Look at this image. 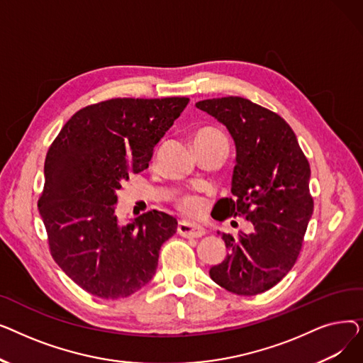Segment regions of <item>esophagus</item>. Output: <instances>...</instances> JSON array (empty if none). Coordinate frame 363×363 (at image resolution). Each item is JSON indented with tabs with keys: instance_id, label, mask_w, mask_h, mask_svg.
<instances>
[{
	"instance_id": "obj_1",
	"label": "esophagus",
	"mask_w": 363,
	"mask_h": 363,
	"mask_svg": "<svg viewBox=\"0 0 363 363\" xmlns=\"http://www.w3.org/2000/svg\"><path fill=\"white\" fill-rule=\"evenodd\" d=\"M178 234L185 237V238H201L206 234V231L203 230V228L191 225L188 222H179Z\"/></svg>"
}]
</instances>
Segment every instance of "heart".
<instances>
[{
  "label": "heart",
  "mask_w": 363,
  "mask_h": 363,
  "mask_svg": "<svg viewBox=\"0 0 363 363\" xmlns=\"http://www.w3.org/2000/svg\"><path fill=\"white\" fill-rule=\"evenodd\" d=\"M216 138H225L222 133L216 129H212V128H204V129H200L199 132H196L194 135V143H199V141H206V140H216ZM178 207L179 211L188 216V218H196L199 216L201 212H203V201L199 199V197H193V196H186V197H182L179 201H178Z\"/></svg>",
  "instance_id": "obj_1"
}]
</instances>
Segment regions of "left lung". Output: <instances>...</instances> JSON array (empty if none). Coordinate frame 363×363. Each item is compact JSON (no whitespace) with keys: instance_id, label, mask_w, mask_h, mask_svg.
<instances>
[{"instance_id":"obj_1","label":"left lung","mask_w":363,"mask_h":363,"mask_svg":"<svg viewBox=\"0 0 363 363\" xmlns=\"http://www.w3.org/2000/svg\"><path fill=\"white\" fill-rule=\"evenodd\" d=\"M196 107L226 126L235 144L233 199L216 203L215 219L244 216L250 234H223L226 257L211 278L225 290L256 296L294 266L313 213L311 166L296 133L277 113L241 97L203 100Z\"/></svg>"}]
</instances>
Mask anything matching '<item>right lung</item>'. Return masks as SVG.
<instances>
[{
	"instance_id": "right-lung-1",
	"label": "right lung",
	"mask_w": 363,
	"mask_h": 363,
	"mask_svg": "<svg viewBox=\"0 0 363 363\" xmlns=\"http://www.w3.org/2000/svg\"><path fill=\"white\" fill-rule=\"evenodd\" d=\"M188 101L113 99L88 106L66 122L47 152L38 208L50 252L95 297L123 298L144 287L156 274L162 244L177 233V219L159 211L121 223L116 191L148 167Z\"/></svg>"
}]
</instances>
